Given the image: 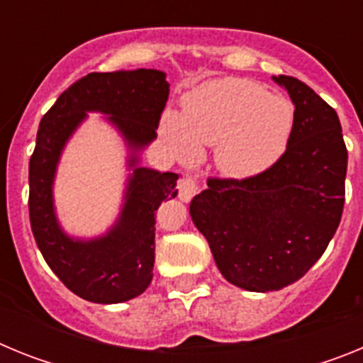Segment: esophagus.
Returning a JSON list of instances; mask_svg holds the SVG:
<instances>
[{
	"instance_id": "1",
	"label": "esophagus",
	"mask_w": 363,
	"mask_h": 363,
	"mask_svg": "<svg viewBox=\"0 0 363 363\" xmlns=\"http://www.w3.org/2000/svg\"><path fill=\"white\" fill-rule=\"evenodd\" d=\"M200 191V187H198L196 184V179L191 178V176H185L184 179H179V184H178V198L182 201H191L192 196L196 194V192Z\"/></svg>"
}]
</instances>
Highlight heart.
Returning <instances> with one entry per match:
<instances>
[{"mask_svg": "<svg viewBox=\"0 0 363 363\" xmlns=\"http://www.w3.org/2000/svg\"><path fill=\"white\" fill-rule=\"evenodd\" d=\"M294 105L242 79L205 83L185 99L184 116L165 112L162 133L182 162L200 158L201 145H216L214 162L233 179L264 174L289 147Z\"/></svg>", "mask_w": 363, "mask_h": 363, "instance_id": "obj_1", "label": "heart"}]
</instances>
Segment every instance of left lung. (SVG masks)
Here are the masks:
<instances>
[{"label": "left lung", "instance_id": "obj_1", "mask_svg": "<svg viewBox=\"0 0 363 363\" xmlns=\"http://www.w3.org/2000/svg\"><path fill=\"white\" fill-rule=\"evenodd\" d=\"M294 105L291 142L278 163L249 179H209L189 213L229 284L284 289L320 259L342 220L345 149L338 114L291 76H272Z\"/></svg>", "mask_w": 363, "mask_h": 363}]
</instances>
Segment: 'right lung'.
Returning <instances> with one entry per match:
<instances>
[{
	"label": "right lung",
	"mask_w": 363,
	"mask_h": 363,
	"mask_svg": "<svg viewBox=\"0 0 363 363\" xmlns=\"http://www.w3.org/2000/svg\"><path fill=\"white\" fill-rule=\"evenodd\" d=\"M167 98L169 82L163 70L91 72L72 83L41 118L28 163L30 227L47 265L83 300L129 301L152 280L154 216L163 200L176 198L179 174L143 167L142 154L156 140ZM89 111L104 113L124 140L128 179L115 223L98 237L83 239L62 229L55 213L53 182L66 143Z\"/></svg>",
	"instance_id": "1"
}]
</instances>
